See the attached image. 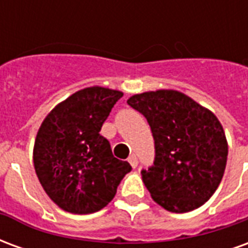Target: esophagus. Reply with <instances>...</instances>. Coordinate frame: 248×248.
<instances>
[{
  "mask_svg": "<svg viewBox=\"0 0 248 248\" xmlns=\"http://www.w3.org/2000/svg\"><path fill=\"white\" fill-rule=\"evenodd\" d=\"M129 163L131 165V167L133 169H137V166H138V158H137V155H130L129 156Z\"/></svg>",
  "mask_w": 248,
  "mask_h": 248,
  "instance_id": "1",
  "label": "esophagus"
}]
</instances>
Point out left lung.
Instances as JSON below:
<instances>
[{"label": "left lung", "mask_w": 248, "mask_h": 248, "mask_svg": "<svg viewBox=\"0 0 248 248\" xmlns=\"http://www.w3.org/2000/svg\"><path fill=\"white\" fill-rule=\"evenodd\" d=\"M150 124L155 156L142 169L151 198L171 213L207 202L223 177L227 140L210 110L177 90L135 94L127 101Z\"/></svg>", "instance_id": "1"}]
</instances>
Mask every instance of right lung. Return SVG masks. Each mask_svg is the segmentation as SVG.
Instances as JSON below:
<instances>
[{
	"mask_svg": "<svg viewBox=\"0 0 248 248\" xmlns=\"http://www.w3.org/2000/svg\"><path fill=\"white\" fill-rule=\"evenodd\" d=\"M122 95L118 90L86 87L57 105L41 124L33 154L35 172L51 201L67 213L99 211L131 170L99 134Z\"/></svg>",
	"mask_w": 248,
	"mask_h": 248,
	"instance_id": "add662e5",
	"label": "right lung"
}]
</instances>
